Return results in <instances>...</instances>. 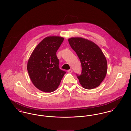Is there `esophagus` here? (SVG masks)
<instances>
[{
  "instance_id": "esophagus-1",
  "label": "esophagus",
  "mask_w": 131,
  "mask_h": 131,
  "mask_svg": "<svg viewBox=\"0 0 131 131\" xmlns=\"http://www.w3.org/2000/svg\"><path fill=\"white\" fill-rule=\"evenodd\" d=\"M67 72L68 73H72V69H69L67 70Z\"/></svg>"
}]
</instances>
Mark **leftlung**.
I'll use <instances>...</instances> for the list:
<instances>
[{"mask_svg":"<svg viewBox=\"0 0 131 131\" xmlns=\"http://www.w3.org/2000/svg\"><path fill=\"white\" fill-rule=\"evenodd\" d=\"M68 41L81 64V74H76L80 84L87 89L98 87L107 70L106 59L102 50L94 43L82 38H71Z\"/></svg>","mask_w":131,"mask_h":131,"instance_id":"left-lung-1","label":"left lung"}]
</instances>
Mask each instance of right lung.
Here are the masks:
<instances>
[{
	"label": "right lung",
	"instance_id": "add662e5",
	"mask_svg": "<svg viewBox=\"0 0 131 131\" xmlns=\"http://www.w3.org/2000/svg\"><path fill=\"white\" fill-rule=\"evenodd\" d=\"M64 38L50 36L44 39L32 52L27 64L33 84L45 92H52L58 87L66 72L59 67L56 52Z\"/></svg>",
	"mask_w": 131,
	"mask_h": 131
}]
</instances>
